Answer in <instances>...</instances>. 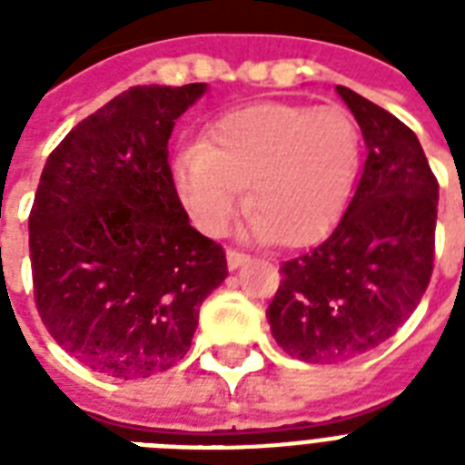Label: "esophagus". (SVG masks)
I'll list each match as a JSON object with an SVG mask.
<instances>
[{
    "label": "esophagus",
    "instance_id": "1",
    "mask_svg": "<svg viewBox=\"0 0 465 465\" xmlns=\"http://www.w3.org/2000/svg\"><path fill=\"white\" fill-rule=\"evenodd\" d=\"M243 262H248L246 253H239V251H226V265H229V270L241 268Z\"/></svg>",
    "mask_w": 465,
    "mask_h": 465
}]
</instances>
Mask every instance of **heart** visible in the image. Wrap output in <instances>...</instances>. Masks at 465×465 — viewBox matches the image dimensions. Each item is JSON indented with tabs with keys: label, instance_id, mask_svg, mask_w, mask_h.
Instances as JSON below:
<instances>
[{
	"label": "heart",
	"instance_id": "heart-1",
	"mask_svg": "<svg viewBox=\"0 0 465 465\" xmlns=\"http://www.w3.org/2000/svg\"><path fill=\"white\" fill-rule=\"evenodd\" d=\"M361 134L342 105L255 104L222 115L210 142L175 156L173 178L190 219L217 236L243 203V233L304 246L335 226L352 197Z\"/></svg>",
	"mask_w": 465,
	"mask_h": 465
}]
</instances>
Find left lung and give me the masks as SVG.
Segmentation results:
<instances>
[{
    "label": "left lung",
    "mask_w": 465,
    "mask_h": 465,
    "mask_svg": "<svg viewBox=\"0 0 465 465\" xmlns=\"http://www.w3.org/2000/svg\"><path fill=\"white\" fill-rule=\"evenodd\" d=\"M367 144L352 200L325 241L282 262L268 306L272 338L290 357L340 364L396 335L418 309L434 262L440 183L411 127L335 86Z\"/></svg>",
    "instance_id": "left-lung-1"
}]
</instances>
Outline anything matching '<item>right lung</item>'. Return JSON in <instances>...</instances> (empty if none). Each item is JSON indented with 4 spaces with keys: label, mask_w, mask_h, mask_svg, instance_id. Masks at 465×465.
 I'll use <instances>...</instances> for the list:
<instances>
[{
    "label": "right lung",
    "mask_w": 465,
    "mask_h": 465,
    "mask_svg": "<svg viewBox=\"0 0 465 465\" xmlns=\"http://www.w3.org/2000/svg\"><path fill=\"white\" fill-rule=\"evenodd\" d=\"M207 84L133 86L72 127L40 173L33 294L54 342L113 379H147L188 352L224 248L193 229L168 166L175 120Z\"/></svg>",
    "instance_id": "add662e5"
}]
</instances>
